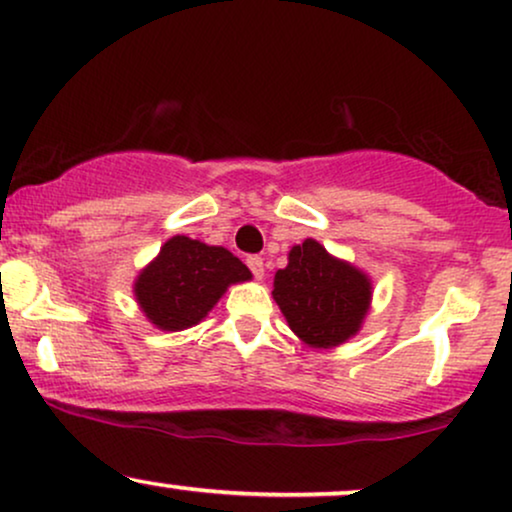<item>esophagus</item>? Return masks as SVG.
Masks as SVG:
<instances>
[{"mask_svg": "<svg viewBox=\"0 0 512 512\" xmlns=\"http://www.w3.org/2000/svg\"><path fill=\"white\" fill-rule=\"evenodd\" d=\"M245 262H248L252 276H255V279H262V276H264V260H262V257L260 255H250Z\"/></svg>", "mask_w": 512, "mask_h": 512, "instance_id": "1", "label": "esophagus"}]
</instances>
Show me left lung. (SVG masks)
Segmentation results:
<instances>
[{"mask_svg":"<svg viewBox=\"0 0 512 512\" xmlns=\"http://www.w3.org/2000/svg\"><path fill=\"white\" fill-rule=\"evenodd\" d=\"M272 295L295 334L310 346L329 348L360 329L372 286L365 274L307 238L291 250L288 267L276 272Z\"/></svg>","mask_w":512,"mask_h":512,"instance_id":"8db88e82","label":"left lung"}]
</instances>
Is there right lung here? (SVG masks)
<instances>
[{"mask_svg":"<svg viewBox=\"0 0 512 512\" xmlns=\"http://www.w3.org/2000/svg\"><path fill=\"white\" fill-rule=\"evenodd\" d=\"M250 269L226 248L174 236L135 283V298L164 331L200 322L231 283L248 281Z\"/></svg>","mask_w":512,"mask_h":512,"instance_id":"add662e5","label":"right lung"}]
</instances>
